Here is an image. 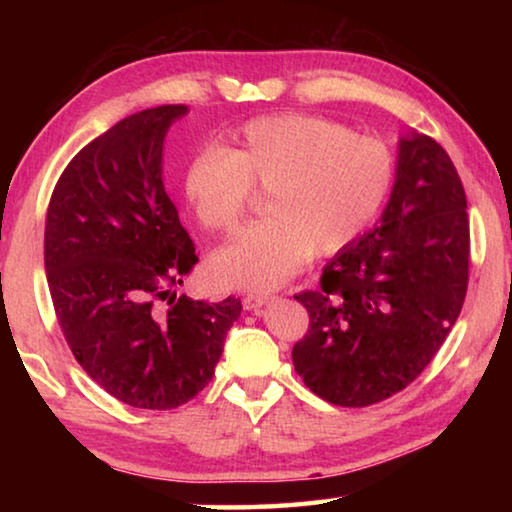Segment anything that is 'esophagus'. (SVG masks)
<instances>
[{"instance_id":"34e87169","label":"esophagus","mask_w":512,"mask_h":512,"mask_svg":"<svg viewBox=\"0 0 512 512\" xmlns=\"http://www.w3.org/2000/svg\"><path fill=\"white\" fill-rule=\"evenodd\" d=\"M266 302H268V296H253V293H250V296L244 298V309L257 311L259 307H264Z\"/></svg>"}]
</instances>
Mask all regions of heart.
Returning a JSON list of instances; mask_svg holds the SVG:
<instances>
[{
	"instance_id": "1",
	"label": "heart",
	"mask_w": 512,
	"mask_h": 512,
	"mask_svg": "<svg viewBox=\"0 0 512 512\" xmlns=\"http://www.w3.org/2000/svg\"><path fill=\"white\" fill-rule=\"evenodd\" d=\"M388 146L323 117L253 119L221 151L196 153L183 169V198L207 232H232L250 189H262L266 221L212 257L225 289L271 291L309 255L341 253L375 221L393 187Z\"/></svg>"
}]
</instances>
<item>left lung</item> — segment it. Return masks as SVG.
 <instances>
[{"label":"left lung","mask_w":512,"mask_h":512,"mask_svg":"<svg viewBox=\"0 0 512 512\" xmlns=\"http://www.w3.org/2000/svg\"><path fill=\"white\" fill-rule=\"evenodd\" d=\"M395 185L379 223L327 262L293 366L336 406H370L427 368L461 314L470 221L461 178L429 135L400 137Z\"/></svg>","instance_id":"obj_1"}]
</instances>
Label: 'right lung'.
I'll return each instance as SVG.
<instances>
[{
	"mask_svg": "<svg viewBox=\"0 0 512 512\" xmlns=\"http://www.w3.org/2000/svg\"><path fill=\"white\" fill-rule=\"evenodd\" d=\"M187 106L121 119L74 155L51 194L45 268L81 368L135 409L169 411L210 384L239 298H176L198 262L164 192V135Z\"/></svg>",
	"mask_w": 512,
	"mask_h": 512,
	"instance_id": "obj_1",
	"label": "right lung"
}]
</instances>
